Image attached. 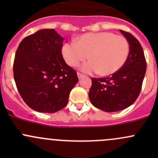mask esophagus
Instances as JSON below:
<instances>
[{"mask_svg": "<svg viewBox=\"0 0 158 158\" xmlns=\"http://www.w3.org/2000/svg\"><path fill=\"white\" fill-rule=\"evenodd\" d=\"M77 75H78V77H79V79H80L81 78H82L84 76V75L82 74V73H78Z\"/></svg>", "mask_w": 158, "mask_h": 158, "instance_id": "34e87169", "label": "esophagus"}]
</instances>
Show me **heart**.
Here are the masks:
<instances>
[{
  "label": "heart",
  "instance_id": "1",
  "mask_svg": "<svg viewBox=\"0 0 158 158\" xmlns=\"http://www.w3.org/2000/svg\"><path fill=\"white\" fill-rule=\"evenodd\" d=\"M129 49V43L125 36L100 32L82 35L76 43H65L61 52L69 66L76 67L89 57L91 60L82 65V71L107 76L118 72L125 65Z\"/></svg>",
  "mask_w": 158,
  "mask_h": 158
}]
</instances>
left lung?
Masks as SVG:
<instances>
[{
  "label": "left lung",
  "mask_w": 158,
  "mask_h": 158,
  "mask_svg": "<svg viewBox=\"0 0 158 158\" xmlns=\"http://www.w3.org/2000/svg\"><path fill=\"white\" fill-rule=\"evenodd\" d=\"M129 43L126 63L116 73L104 78H92L89 92L91 103L107 112L129 107L138 98L146 73L145 56L139 41L128 32L120 30Z\"/></svg>",
  "instance_id": "left-lung-1"
}]
</instances>
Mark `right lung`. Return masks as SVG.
<instances>
[{
    "label": "right lung",
    "mask_w": 158,
    "mask_h": 158,
    "mask_svg": "<svg viewBox=\"0 0 158 158\" xmlns=\"http://www.w3.org/2000/svg\"><path fill=\"white\" fill-rule=\"evenodd\" d=\"M63 40L54 29L40 30L26 36L16 51L13 70L17 90L25 103L39 112L66 107L79 81L62 55Z\"/></svg>",
    "instance_id": "add662e5"
}]
</instances>
